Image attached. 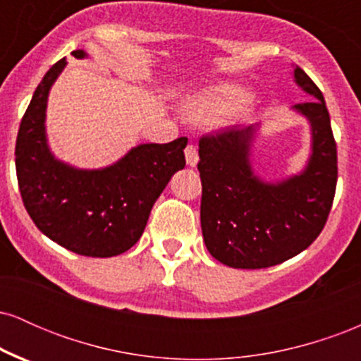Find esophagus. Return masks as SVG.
<instances>
[{
  "mask_svg": "<svg viewBox=\"0 0 361 361\" xmlns=\"http://www.w3.org/2000/svg\"><path fill=\"white\" fill-rule=\"evenodd\" d=\"M185 157H186V163H188V166H197L198 151H197V147L193 146V144H188V146H186Z\"/></svg>",
  "mask_w": 361,
  "mask_h": 361,
  "instance_id": "esophagus-1",
  "label": "esophagus"
}]
</instances>
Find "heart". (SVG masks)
I'll return each mask as SVG.
<instances>
[{
	"label": "heart",
	"instance_id": "1",
	"mask_svg": "<svg viewBox=\"0 0 361 361\" xmlns=\"http://www.w3.org/2000/svg\"><path fill=\"white\" fill-rule=\"evenodd\" d=\"M250 91L235 82H217L197 91L186 100L185 110L198 123L217 122L238 111L250 100Z\"/></svg>",
	"mask_w": 361,
	"mask_h": 361
}]
</instances>
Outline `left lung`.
I'll return each instance as SVG.
<instances>
[{
  "label": "left lung",
  "instance_id": "8db88e82",
  "mask_svg": "<svg viewBox=\"0 0 361 361\" xmlns=\"http://www.w3.org/2000/svg\"><path fill=\"white\" fill-rule=\"evenodd\" d=\"M293 78L314 97L293 106L312 128V152L300 175L276 183L255 175L252 126H231L198 140L202 234L210 255L231 268L256 270L293 258L316 241L333 207L338 156L329 111L299 66Z\"/></svg>",
  "mask_w": 361,
  "mask_h": 361
}]
</instances>
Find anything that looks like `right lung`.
Here are the masks:
<instances>
[{
    "label": "right lung",
    "instance_id": "obj_1",
    "mask_svg": "<svg viewBox=\"0 0 361 361\" xmlns=\"http://www.w3.org/2000/svg\"><path fill=\"white\" fill-rule=\"evenodd\" d=\"M74 57H86L74 51ZM66 59L57 61L37 86L20 123L15 166L28 215L49 239L91 258L130 250L142 235L152 205L176 171L185 168L188 139L140 144L102 169H78L49 151L45 109Z\"/></svg>",
    "mask_w": 361,
    "mask_h": 361
}]
</instances>
